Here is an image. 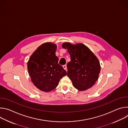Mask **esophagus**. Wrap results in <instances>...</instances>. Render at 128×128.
I'll use <instances>...</instances> for the list:
<instances>
[{
    "instance_id": "esophagus-1",
    "label": "esophagus",
    "mask_w": 128,
    "mask_h": 128,
    "mask_svg": "<svg viewBox=\"0 0 128 128\" xmlns=\"http://www.w3.org/2000/svg\"><path fill=\"white\" fill-rule=\"evenodd\" d=\"M63 68H64V69H65L66 70H67V66H66V65H64L63 66Z\"/></svg>"
}]
</instances>
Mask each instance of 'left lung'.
I'll list each match as a JSON object with an SVG mask.
<instances>
[{
  "mask_svg": "<svg viewBox=\"0 0 128 128\" xmlns=\"http://www.w3.org/2000/svg\"><path fill=\"white\" fill-rule=\"evenodd\" d=\"M70 54L67 63V76L74 86L80 90L92 87L97 80L100 72V63L95 54L85 45L68 42L62 44Z\"/></svg>",
  "mask_w": 128,
  "mask_h": 128,
  "instance_id": "obj_1",
  "label": "left lung"
}]
</instances>
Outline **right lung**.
<instances>
[{
	"instance_id": "obj_1",
	"label": "right lung",
	"mask_w": 128,
	"mask_h": 128,
	"mask_svg": "<svg viewBox=\"0 0 128 128\" xmlns=\"http://www.w3.org/2000/svg\"><path fill=\"white\" fill-rule=\"evenodd\" d=\"M57 46L46 42L40 46L31 56L27 64L31 81L38 89L50 92L55 88L66 70L58 64Z\"/></svg>"
}]
</instances>
